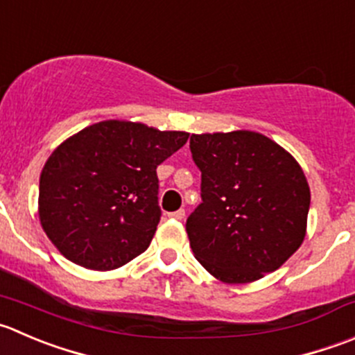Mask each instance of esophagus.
<instances>
[{"label":"esophagus","instance_id":"obj_1","mask_svg":"<svg viewBox=\"0 0 355 355\" xmlns=\"http://www.w3.org/2000/svg\"><path fill=\"white\" fill-rule=\"evenodd\" d=\"M170 216L171 218H175V220H184V216H185V209H177V211H173V213H170Z\"/></svg>","mask_w":355,"mask_h":355}]
</instances>
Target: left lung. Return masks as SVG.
<instances>
[{"instance_id":"left-lung-1","label":"left lung","mask_w":355,"mask_h":355,"mask_svg":"<svg viewBox=\"0 0 355 355\" xmlns=\"http://www.w3.org/2000/svg\"><path fill=\"white\" fill-rule=\"evenodd\" d=\"M191 153L202 202L185 229L199 263L227 284L279 269L307 232L311 189L297 159L248 130L192 133Z\"/></svg>"}]
</instances>
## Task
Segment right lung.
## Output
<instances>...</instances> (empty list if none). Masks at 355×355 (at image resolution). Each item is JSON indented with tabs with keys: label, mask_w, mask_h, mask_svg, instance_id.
Segmentation results:
<instances>
[{
	"label": "right lung",
	"mask_w": 355,
	"mask_h": 355,
	"mask_svg": "<svg viewBox=\"0 0 355 355\" xmlns=\"http://www.w3.org/2000/svg\"><path fill=\"white\" fill-rule=\"evenodd\" d=\"M187 139L109 119L64 140L40 177L37 213L48 239L92 270L118 269L144 253L161 218L156 168Z\"/></svg>",
	"instance_id": "1"
}]
</instances>
